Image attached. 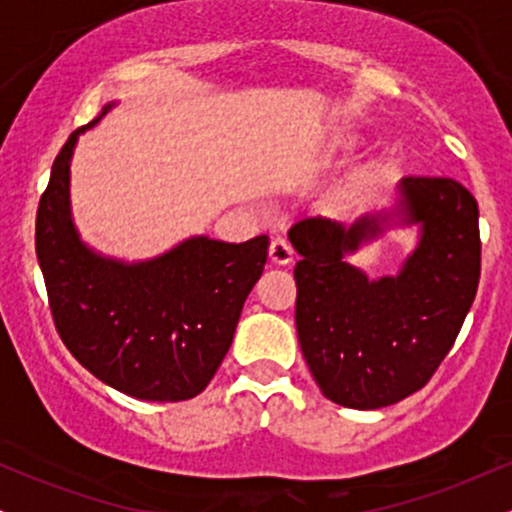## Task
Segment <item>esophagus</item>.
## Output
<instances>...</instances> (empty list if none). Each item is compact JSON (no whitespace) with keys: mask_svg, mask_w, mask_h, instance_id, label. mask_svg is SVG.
Wrapping results in <instances>:
<instances>
[{"mask_svg":"<svg viewBox=\"0 0 512 512\" xmlns=\"http://www.w3.org/2000/svg\"><path fill=\"white\" fill-rule=\"evenodd\" d=\"M269 260L274 264H291L293 262V248L289 240L284 238H274L269 243Z\"/></svg>","mask_w":512,"mask_h":512,"instance_id":"obj_1","label":"esophagus"}]
</instances>
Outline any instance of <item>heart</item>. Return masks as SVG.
I'll list each match as a JSON object with an SVG mask.
<instances>
[{
    "label": "heart",
    "mask_w": 512,
    "mask_h": 512,
    "mask_svg": "<svg viewBox=\"0 0 512 512\" xmlns=\"http://www.w3.org/2000/svg\"><path fill=\"white\" fill-rule=\"evenodd\" d=\"M349 146H351V137H339L337 142L332 144V149L334 151H337V149H349Z\"/></svg>",
    "instance_id": "1"
}]
</instances>
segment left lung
<instances>
[{
	"instance_id": "obj_1",
	"label": "left lung",
	"mask_w": 512,
	"mask_h": 512,
	"mask_svg": "<svg viewBox=\"0 0 512 512\" xmlns=\"http://www.w3.org/2000/svg\"><path fill=\"white\" fill-rule=\"evenodd\" d=\"M392 225H419L397 277L368 280L348 257ZM296 262V330L322 395L380 409L421 390L448 356L477 296L479 207L452 178L407 175L392 211L354 226L303 219L289 231Z\"/></svg>"
}]
</instances>
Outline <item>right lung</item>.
I'll use <instances>...</instances> for the list:
<instances>
[{
  "mask_svg": "<svg viewBox=\"0 0 512 512\" xmlns=\"http://www.w3.org/2000/svg\"><path fill=\"white\" fill-rule=\"evenodd\" d=\"M52 163L35 219V252L64 346L105 385L146 402L199 395L236 334L245 298L262 276L269 238L182 240L146 262L98 255L81 243L69 209V166L79 134Z\"/></svg>",
  "mask_w": 512,
  "mask_h": 512,
  "instance_id": "right-lung-1",
  "label": "right lung"
}]
</instances>
